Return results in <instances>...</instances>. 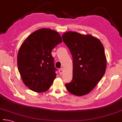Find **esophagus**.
Returning <instances> with one entry per match:
<instances>
[{
  "label": "esophagus",
  "instance_id": "34e87169",
  "mask_svg": "<svg viewBox=\"0 0 122 122\" xmlns=\"http://www.w3.org/2000/svg\"><path fill=\"white\" fill-rule=\"evenodd\" d=\"M59 73H60V74H61V75L63 73V69L62 68L60 69H59Z\"/></svg>",
  "mask_w": 122,
  "mask_h": 122
}]
</instances>
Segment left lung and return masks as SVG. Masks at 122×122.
I'll return each mask as SVG.
<instances>
[{"mask_svg": "<svg viewBox=\"0 0 122 122\" xmlns=\"http://www.w3.org/2000/svg\"><path fill=\"white\" fill-rule=\"evenodd\" d=\"M62 37L73 61L72 79L66 84V87L77 96L89 93L106 71L107 60L103 46L99 39L90 35L68 31Z\"/></svg>", "mask_w": 122, "mask_h": 122, "instance_id": "left-lung-1", "label": "left lung"}]
</instances>
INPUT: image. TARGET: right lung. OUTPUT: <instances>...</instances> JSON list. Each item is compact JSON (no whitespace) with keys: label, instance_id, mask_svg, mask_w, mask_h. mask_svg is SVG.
I'll return each mask as SVG.
<instances>
[{"label":"right lung","instance_id":"1","mask_svg":"<svg viewBox=\"0 0 122 122\" xmlns=\"http://www.w3.org/2000/svg\"><path fill=\"white\" fill-rule=\"evenodd\" d=\"M57 32L42 28L30 34L22 44L17 54V67L23 83L33 91L49 89L56 77L52 50L62 43Z\"/></svg>","mask_w":122,"mask_h":122}]
</instances>
